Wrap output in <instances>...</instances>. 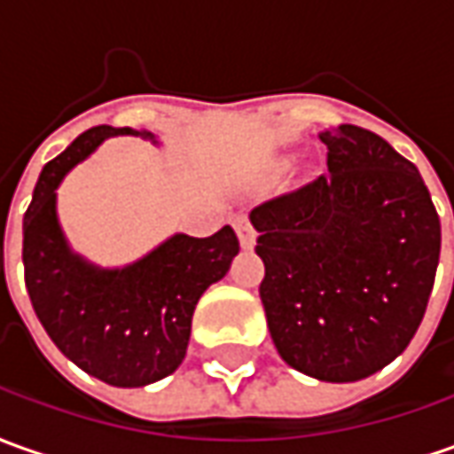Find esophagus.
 <instances>
[{"mask_svg":"<svg viewBox=\"0 0 454 454\" xmlns=\"http://www.w3.org/2000/svg\"><path fill=\"white\" fill-rule=\"evenodd\" d=\"M239 239L240 246H243L246 251H251L253 246H255V231H253L251 223H239Z\"/></svg>","mask_w":454,"mask_h":454,"instance_id":"obj_1","label":"esophagus"}]
</instances>
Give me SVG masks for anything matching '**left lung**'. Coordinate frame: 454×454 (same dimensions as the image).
I'll list each match as a JSON object with an SVG mask.
<instances>
[{
	"mask_svg": "<svg viewBox=\"0 0 454 454\" xmlns=\"http://www.w3.org/2000/svg\"><path fill=\"white\" fill-rule=\"evenodd\" d=\"M328 174L251 211L278 356L323 382L393 363L425 316L440 218L415 163L353 123L320 131Z\"/></svg>",
	"mask_w": 454,
	"mask_h": 454,
	"instance_id": "1",
	"label": "left lung"
}]
</instances>
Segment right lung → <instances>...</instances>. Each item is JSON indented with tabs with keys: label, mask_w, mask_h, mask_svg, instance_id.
Wrapping results in <instances>:
<instances>
[{
	"label": "right lung",
	"mask_w": 454,
	"mask_h": 454,
	"mask_svg": "<svg viewBox=\"0 0 454 454\" xmlns=\"http://www.w3.org/2000/svg\"><path fill=\"white\" fill-rule=\"evenodd\" d=\"M109 137L159 144L151 131L94 126L46 163L24 214V280L39 323L74 365L114 387H144L184 363L196 303L240 246L223 226L208 239L174 233L123 268L74 253L59 223L57 188Z\"/></svg>",
	"instance_id": "right-lung-1"
}]
</instances>
